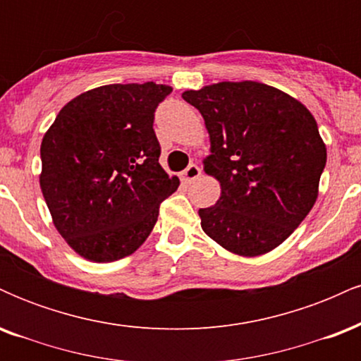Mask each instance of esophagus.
<instances>
[{
	"label": "esophagus",
	"mask_w": 361,
	"mask_h": 361,
	"mask_svg": "<svg viewBox=\"0 0 361 361\" xmlns=\"http://www.w3.org/2000/svg\"><path fill=\"white\" fill-rule=\"evenodd\" d=\"M200 175H202L200 166H197V164H190V166L183 171V176H181V178H183L185 183H192V181L198 180Z\"/></svg>",
	"instance_id": "esophagus-1"
}]
</instances>
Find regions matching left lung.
Instances as JSON below:
<instances>
[{"label":"left lung","instance_id":"left-lung-1","mask_svg":"<svg viewBox=\"0 0 361 361\" xmlns=\"http://www.w3.org/2000/svg\"><path fill=\"white\" fill-rule=\"evenodd\" d=\"M210 139L204 171L221 185L217 204L198 210L204 233L233 255L279 247L307 217L326 166V144L304 103L258 81L188 90Z\"/></svg>","mask_w":361,"mask_h":361}]
</instances>
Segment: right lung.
I'll use <instances>...</instances> for the list:
<instances>
[{"label":"right lung","instance_id":"right-lung-1","mask_svg":"<svg viewBox=\"0 0 361 361\" xmlns=\"http://www.w3.org/2000/svg\"><path fill=\"white\" fill-rule=\"evenodd\" d=\"M173 88L105 85L62 106L44 134L40 190L68 246L93 263L137 251L180 185L159 164L154 110Z\"/></svg>","mask_w":361,"mask_h":361}]
</instances>
